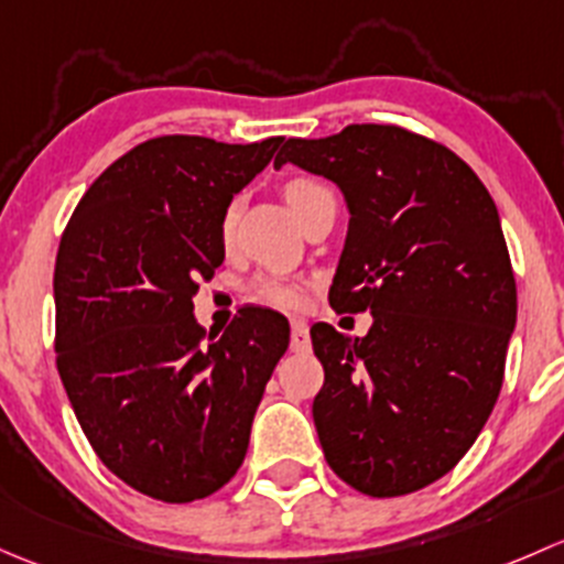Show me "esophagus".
I'll return each instance as SVG.
<instances>
[{
    "mask_svg": "<svg viewBox=\"0 0 564 564\" xmlns=\"http://www.w3.org/2000/svg\"><path fill=\"white\" fill-rule=\"evenodd\" d=\"M290 350L293 352L310 350V325H306V321L290 323Z\"/></svg>",
    "mask_w": 564,
    "mask_h": 564,
    "instance_id": "34e87169",
    "label": "esophagus"
}]
</instances>
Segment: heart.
<instances>
[{"label":"heart","mask_w":564,"mask_h":564,"mask_svg":"<svg viewBox=\"0 0 564 564\" xmlns=\"http://www.w3.org/2000/svg\"><path fill=\"white\" fill-rule=\"evenodd\" d=\"M282 193L301 219H304V214L310 212L317 200H323V197H334V189H330L323 178H315V176L288 178ZM236 223H239V200H230L228 206L223 208L217 223V236L223 247H228V243L234 241ZM249 295H252L258 304L269 306V310H280V312H295L301 306V301H304V293H301L299 284L282 280V276H260V280L249 284Z\"/></svg>","instance_id":"1"}]
</instances>
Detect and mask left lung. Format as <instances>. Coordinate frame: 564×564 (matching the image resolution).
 Returning <instances> with one entry per match:
<instances>
[{"instance_id": "obj_1", "label": "left lung", "mask_w": 564, "mask_h": 564, "mask_svg": "<svg viewBox=\"0 0 564 564\" xmlns=\"http://www.w3.org/2000/svg\"><path fill=\"white\" fill-rule=\"evenodd\" d=\"M284 162L345 193L350 230L328 301L375 317L364 339L310 330L325 462L367 497L412 495L462 462L502 388L516 280L497 206L462 156L399 124L288 138Z\"/></svg>"}]
</instances>
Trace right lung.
<instances>
[{"label": "right lung", "instance_id": "1", "mask_svg": "<svg viewBox=\"0 0 564 564\" xmlns=\"http://www.w3.org/2000/svg\"><path fill=\"white\" fill-rule=\"evenodd\" d=\"M280 143L149 138L97 176L62 234V386L100 462L160 502L203 499L239 473L288 350L280 312L247 306L223 336L193 317L197 282L225 258L219 214Z\"/></svg>", "mask_w": 564, "mask_h": 564}]
</instances>
